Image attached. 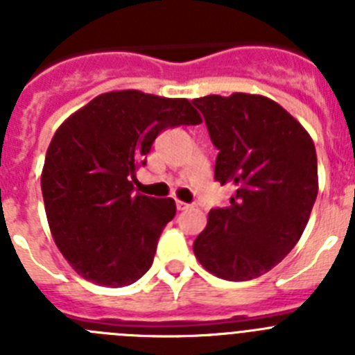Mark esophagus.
<instances>
[{"label": "esophagus", "mask_w": 355, "mask_h": 355, "mask_svg": "<svg viewBox=\"0 0 355 355\" xmlns=\"http://www.w3.org/2000/svg\"><path fill=\"white\" fill-rule=\"evenodd\" d=\"M175 208L180 209V211H183V209L190 208V205H187V202H183V200H175Z\"/></svg>", "instance_id": "34e87169"}]
</instances>
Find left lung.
<instances>
[{
  "label": "left lung",
  "mask_w": 355,
  "mask_h": 355,
  "mask_svg": "<svg viewBox=\"0 0 355 355\" xmlns=\"http://www.w3.org/2000/svg\"><path fill=\"white\" fill-rule=\"evenodd\" d=\"M218 149L215 180L234 193L213 208L193 252L225 281H249L274 268L302 236L318 193L311 137L265 96L234 92L193 99Z\"/></svg>",
  "instance_id": "left-lung-1"
}]
</instances>
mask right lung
<instances>
[{
  "label": "right lung",
  "instance_id": "obj_1",
  "mask_svg": "<svg viewBox=\"0 0 355 355\" xmlns=\"http://www.w3.org/2000/svg\"><path fill=\"white\" fill-rule=\"evenodd\" d=\"M200 121L188 99L115 90L62 122L40 187L56 247L81 277L121 288L149 270L175 202L133 193L131 180L163 130Z\"/></svg>",
  "mask_w": 355,
  "mask_h": 355
}]
</instances>
